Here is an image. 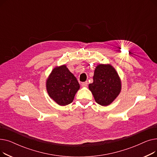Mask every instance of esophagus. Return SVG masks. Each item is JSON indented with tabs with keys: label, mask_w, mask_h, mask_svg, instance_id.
Wrapping results in <instances>:
<instances>
[{
	"label": "esophagus",
	"mask_w": 157,
	"mask_h": 157,
	"mask_svg": "<svg viewBox=\"0 0 157 157\" xmlns=\"http://www.w3.org/2000/svg\"><path fill=\"white\" fill-rule=\"evenodd\" d=\"M88 81H85V82H83V83H81V86H83V87H85V86H88Z\"/></svg>",
	"instance_id": "34e87169"
}]
</instances>
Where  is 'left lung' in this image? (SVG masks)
Instances as JSON below:
<instances>
[{
    "label": "left lung",
    "mask_w": 157,
    "mask_h": 157,
    "mask_svg": "<svg viewBox=\"0 0 157 157\" xmlns=\"http://www.w3.org/2000/svg\"><path fill=\"white\" fill-rule=\"evenodd\" d=\"M94 82L88 87L95 101L103 106L109 105L121 91L118 74L111 65L99 64L94 71Z\"/></svg>",
    "instance_id": "8db88e82"
}]
</instances>
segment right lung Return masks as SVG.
I'll list each match as a JSON object with an SVG mask.
<instances>
[{
    "label": "right lung",
    "instance_id": "add662e5",
    "mask_svg": "<svg viewBox=\"0 0 157 157\" xmlns=\"http://www.w3.org/2000/svg\"><path fill=\"white\" fill-rule=\"evenodd\" d=\"M48 93L60 105L71 104L79 89L76 77L65 65L55 67L46 81Z\"/></svg>",
    "mask_w": 157,
    "mask_h": 157
}]
</instances>
